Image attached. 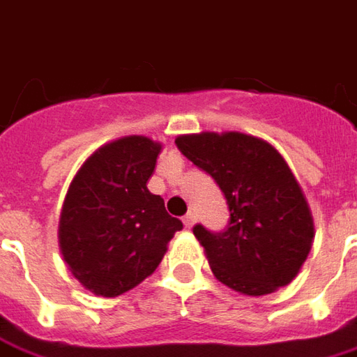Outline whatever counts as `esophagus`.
<instances>
[{"instance_id":"1","label":"esophagus","mask_w":357,"mask_h":357,"mask_svg":"<svg viewBox=\"0 0 357 357\" xmlns=\"http://www.w3.org/2000/svg\"><path fill=\"white\" fill-rule=\"evenodd\" d=\"M183 222H185L186 228L195 227V222H197V213H195V211H188V213L185 214V218H183Z\"/></svg>"}]
</instances>
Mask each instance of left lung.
I'll list each match as a JSON object with an SVG mask.
<instances>
[{"label":"left lung","instance_id":"left-lung-1","mask_svg":"<svg viewBox=\"0 0 357 357\" xmlns=\"http://www.w3.org/2000/svg\"><path fill=\"white\" fill-rule=\"evenodd\" d=\"M178 151L225 192V230L192 228L214 276L246 296H264L294 280L308 258L314 220L288 162L266 141L244 132L181 135Z\"/></svg>","mask_w":357,"mask_h":357}]
</instances>
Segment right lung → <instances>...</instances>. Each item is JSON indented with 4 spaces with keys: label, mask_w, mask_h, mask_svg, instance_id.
Returning a JSON list of instances; mask_svg holds the SVG:
<instances>
[{
    "label": "right lung",
    "mask_w": 357,
    "mask_h": 357,
    "mask_svg": "<svg viewBox=\"0 0 357 357\" xmlns=\"http://www.w3.org/2000/svg\"><path fill=\"white\" fill-rule=\"evenodd\" d=\"M160 149L141 135L103 144L67 190L59 248L71 274L93 294L115 298L141 284L183 228L146 188Z\"/></svg>",
    "instance_id": "1"
}]
</instances>
